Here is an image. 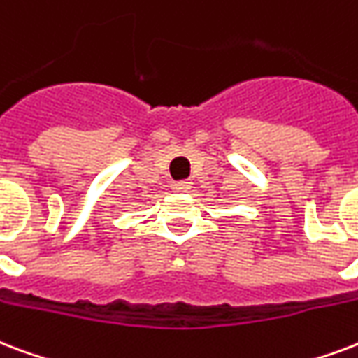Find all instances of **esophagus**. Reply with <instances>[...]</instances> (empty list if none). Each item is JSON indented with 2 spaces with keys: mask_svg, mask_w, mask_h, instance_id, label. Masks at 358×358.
Returning a JSON list of instances; mask_svg holds the SVG:
<instances>
[{
  "mask_svg": "<svg viewBox=\"0 0 358 358\" xmlns=\"http://www.w3.org/2000/svg\"><path fill=\"white\" fill-rule=\"evenodd\" d=\"M171 187H173V191H176V193H189L191 182H174Z\"/></svg>",
  "mask_w": 358,
  "mask_h": 358,
  "instance_id": "obj_1",
  "label": "esophagus"
}]
</instances>
